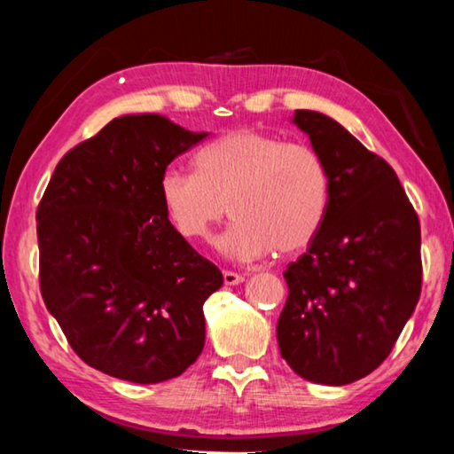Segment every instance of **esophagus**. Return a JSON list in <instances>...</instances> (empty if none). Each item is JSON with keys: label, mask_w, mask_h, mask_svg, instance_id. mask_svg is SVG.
Wrapping results in <instances>:
<instances>
[{"label": "esophagus", "mask_w": 454, "mask_h": 454, "mask_svg": "<svg viewBox=\"0 0 454 454\" xmlns=\"http://www.w3.org/2000/svg\"><path fill=\"white\" fill-rule=\"evenodd\" d=\"M245 281V277L240 273H234V270H224V283L226 286H239V283Z\"/></svg>", "instance_id": "obj_1"}]
</instances>
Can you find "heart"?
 Instances as JSON below:
<instances>
[{"instance_id":"heart-1","label":"heart","mask_w":454,"mask_h":454,"mask_svg":"<svg viewBox=\"0 0 454 454\" xmlns=\"http://www.w3.org/2000/svg\"><path fill=\"white\" fill-rule=\"evenodd\" d=\"M193 168L160 175L165 212L184 239L209 240L230 209L236 224L220 248L232 259L300 253L326 220L333 184L326 162L308 145L239 128L201 146Z\"/></svg>"}]
</instances>
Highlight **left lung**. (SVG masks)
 I'll return each mask as SVG.
<instances>
[{"label":"left lung","mask_w":454,"mask_h":454,"mask_svg":"<svg viewBox=\"0 0 454 454\" xmlns=\"http://www.w3.org/2000/svg\"><path fill=\"white\" fill-rule=\"evenodd\" d=\"M330 173V207L286 273L277 322L281 356L314 383L347 385L375 371L422 292L420 220L389 162L336 120L295 110Z\"/></svg>","instance_id":"left-lung-1"}]
</instances>
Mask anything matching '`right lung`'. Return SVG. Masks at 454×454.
I'll use <instances>...</instances> for the list:
<instances>
[{
	"label": "right lung",
	"mask_w": 454,
	"mask_h": 454,
	"mask_svg": "<svg viewBox=\"0 0 454 454\" xmlns=\"http://www.w3.org/2000/svg\"><path fill=\"white\" fill-rule=\"evenodd\" d=\"M206 137L157 114L116 118L59 160L40 200V294L101 373L160 383L204 348V301L224 277L168 222L159 181Z\"/></svg>",
	"instance_id": "obj_1"
}]
</instances>
